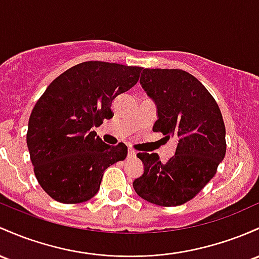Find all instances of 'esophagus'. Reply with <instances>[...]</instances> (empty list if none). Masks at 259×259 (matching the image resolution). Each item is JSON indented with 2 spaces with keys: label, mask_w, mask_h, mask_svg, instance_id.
<instances>
[{
  "label": "esophagus",
  "mask_w": 259,
  "mask_h": 259,
  "mask_svg": "<svg viewBox=\"0 0 259 259\" xmlns=\"http://www.w3.org/2000/svg\"><path fill=\"white\" fill-rule=\"evenodd\" d=\"M127 157H130V158L136 157V151H134L133 149H129V151H127Z\"/></svg>",
  "instance_id": "34e87169"
}]
</instances>
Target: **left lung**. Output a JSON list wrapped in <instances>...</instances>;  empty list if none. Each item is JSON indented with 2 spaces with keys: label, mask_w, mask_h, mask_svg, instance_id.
I'll return each mask as SVG.
<instances>
[{
  "label": "left lung",
  "mask_w": 259,
  "mask_h": 259,
  "mask_svg": "<svg viewBox=\"0 0 259 259\" xmlns=\"http://www.w3.org/2000/svg\"><path fill=\"white\" fill-rule=\"evenodd\" d=\"M140 83L157 106L152 130L176 136L178 144L166 162L157 153L139 152L145 168L133 187L156 205H182L209 183L225 157L223 114L203 83L183 70L144 69Z\"/></svg>",
  "instance_id": "1"
}]
</instances>
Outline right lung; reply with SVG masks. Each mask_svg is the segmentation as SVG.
Returning a JSON list of instances; mask_svg holds the SVG:
<instances>
[{
  "instance_id": "obj_1",
  "label": "right lung",
  "mask_w": 259,
  "mask_h": 259,
  "mask_svg": "<svg viewBox=\"0 0 259 259\" xmlns=\"http://www.w3.org/2000/svg\"><path fill=\"white\" fill-rule=\"evenodd\" d=\"M143 67L86 61L61 73L34 106L27 145L34 173L49 197L77 204L97 194L103 173L127 147L104 144L93 127L110 119L112 102L129 91Z\"/></svg>"
}]
</instances>
